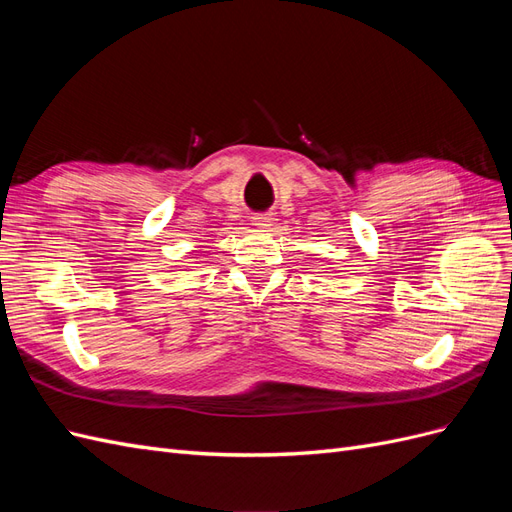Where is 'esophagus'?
Wrapping results in <instances>:
<instances>
[{"mask_svg":"<svg viewBox=\"0 0 512 512\" xmlns=\"http://www.w3.org/2000/svg\"><path fill=\"white\" fill-rule=\"evenodd\" d=\"M271 222H273V218H271L269 213H258V215H254V218H252V224L256 228H269Z\"/></svg>","mask_w":512,"mask_h":512,"instance_id":"esophagus-1","label":"esophagus"}]
</instances>
